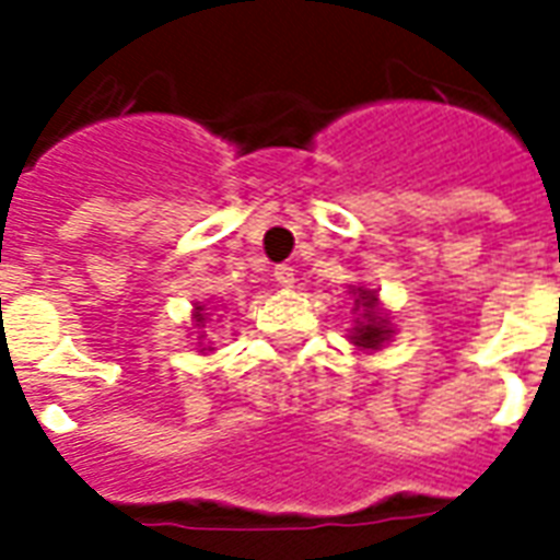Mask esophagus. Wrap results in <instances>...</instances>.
Returning <instances> with one entry per match:
<instances>
[{
  "mask_svg": "<svg viewBox=\"0 0 560 560\" xmlns=\"http://www.w3.org/2000/svg\"><path fill=\"white\" fill-rule=\"evenodd\" d=\"M276 281H279L281 288H293V281H296V269L288 267V264H281V267H276Z\"/></svg>",
  "mask_w": 560,
  "mask_h": 560,
  "instance_id": "1",
  "label": "esophagus"
}]
</instances>
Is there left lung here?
<instances>
[{
  "mask_svg": "<svg viewBox=\"0 0 560 560\" xmlns=\"http://www.w3.org/2000/svg\"><path fill=\"white\" fill-rule=\"evenodd\" d=\"M357 308H363L369 315H363L365 320L357 327V332H353V341H357L360 348H372V351H375V348H381L384 339L389 336V329L384 327V320L375 315V293H360Z\"/></svg>",
  "mask_w": 560,
  "mask_h": 560,
  "instance_id": "obj_1",
  "label": "left lung"
}]
</instances>
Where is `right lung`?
<instances>
[{
  "instance_id": "add662e5",
  "label": "right lung",
  "mask_w": 560,
  "mask_h": 560,
  "mask_svg": "<svg viewBox=\"0 0 560 560\" xmlns=\"http://www.w3.org/2000/svg\"><path fill=\"white\" fill-rule=\"evenodd\" d=\"M197 320H200V324H203V308H200V312H197Z\"/></svg>"
}]
</instances>
